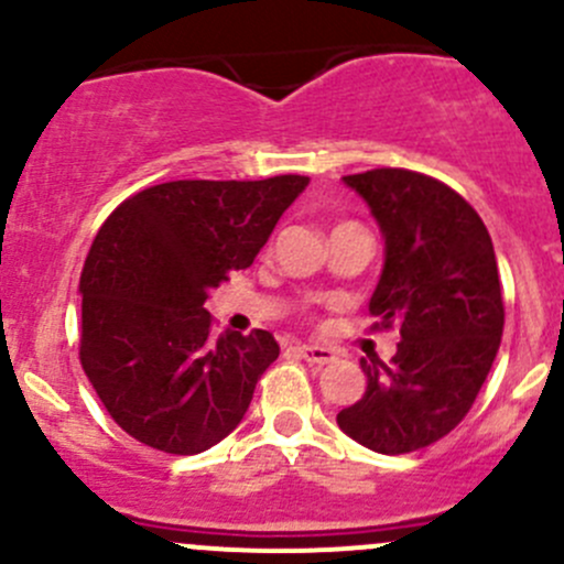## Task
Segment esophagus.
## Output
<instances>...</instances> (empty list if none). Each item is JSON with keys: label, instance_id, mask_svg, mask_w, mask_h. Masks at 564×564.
Listing matches in <instances>:
<instances>
[{"label": "esophagus", "instance_id": "1", "mask_svg": "<svg viewBox=\"0 0 564 564\" xmlns=\"http://www.w3.org/2000/svg\"><path fill=\"white\" fill-rule=\"evenodd\" d=\"M297 351H300V357H303L305 362H311V366H329V362L338 360V357H335V351L327 349V346L300 344Z\"/></svg>", "mask_w": 564, "mask_h": 564}]
</instances>
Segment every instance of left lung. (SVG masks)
I'll return each mask as SVG.
<instances>
[{"mask_svg":"<svg viewBox=\"0 0 564 564\" xmlns=\"http://www.w3.org/2000/svg\"><path fill=\"white\" fill-rule=\"evenodd\" d=\"M371 207L384 267L368 311L401 329L390 362L360 366L366 395L340 409L346 436L384 456L420 451L466 417L505 327L497 256L480 215L445 182L406 169L344 176Z\"/></svg>","mask_w":564,"mask_h":564,"instance_id":"1","label":"left lung"}]
</instances>
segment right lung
Segmentation results:
<instances>
[{
  "label": "right lung",
  "mask_w": 564,
  "mask_h": 564,
  "mask_svg": "<svg viewBox=\"0 0 564 564\" xmlns=\"http://www.w3.org/2000/svg\"><path fill=\"white\" fill-rule=\"evenodd\" d=\"M308 182L176 180L108 215L78 283V355L124 434L196 456L240 425L281 346L267 329L215 338L204 303L231 270L253 264Z\"/></svg>",
  "instance_id": "add662e5"
}]
</instances>
